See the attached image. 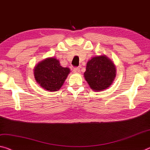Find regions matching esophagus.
Returning <instances> with one entry per match:
<instances>
[{"label": "esophagus", "instance_id": "esophagus-1", "mask_svg": "<svg viewBox=\"0 0 150 150\" xmlns=\"http://www.w3.org/2000/svg\"><path fill=\"white\" fill-rule=\"evenodd\" d=\"M73 72L75 73H77V74H79L80 73V69L79 67H75L73 69Z\"/></svg>", "mask_w": 150, "mask_h": 150}]
</instances>
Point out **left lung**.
Instances as JSON below:
<instances>
[{"mask_svg": "<svg viewBox=\"0 0 150 150\" xmlns=\"http://www.w3.org/2000/svg\"><path fill=\"white\" fill-rule=\"evenodd\" d=\"M84 77L92 90L97 92L104 91L114 81L115 65L105 54L93 57L87 61Z\"/></svg>", "mask_w": 150, "mask_h": 150, "instance_id": "8db88e82", "label": "left lung"}]
</instances>
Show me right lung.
I'll return each mask as SVG.
<instances>
[{"label": "right lung", "instance_id": "1", "mask_svg": "<svg viewBox=\"0 0 150 150\" xmlns=\"http://www.w3.org/2000/svg\"><path fill=\"white\" fill-rule=\"evenodd\" d=\"M35 79L47 91L54 92L61 89L71 71L63 67L55 57H47L40 61L34 68Z\"/></svg>", "mask_w": 150, "mask_h": 150}]
</instances>
